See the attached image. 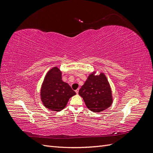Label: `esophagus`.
Instances as JSON below:
<instances>
[{"label": "esophagus", "mask_w": 153, "mask_h": 153, "mask_svg": "<svg viewBox=\"0 0 153 153\" xmlns=\"http://www.w3.org/2000/svg\"><path fill=\"white\" fill-rule=\"evenodd\" d=\"M78 91H79V89H76V90L75 91V92H76V93L77 94H78Z\"/></svg>", "instance_id": "1"}]
</instances>
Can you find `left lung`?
<instances>
[{
  "mask_svg": "<svg viewBox=\"0 0 153 153\" xmlns=\"http://www.w3.org/2000/svg\"><path fill=\"white\" fill-rule=\"evenodd\" d=\"M95 73L89 75L78 94L88 108L92 112L100 113L110 107L113 99L112 90L104 73L95 75Z\"/></svg>",
  "mask_w": 153,
  "mask_h": 153,
  "instance_id": "1",
  "label": "left lung"
}]
</instances>
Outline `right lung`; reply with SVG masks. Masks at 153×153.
<instances>
[{
    "label": "right lung",
    "mask_w": 153,
    "mask_h": 153,
    "mask_svg": "<svg viewBox=\"0 0 153 153\" xmlns=\"http://www.w3.org/2000/svg\"><path fill=\"white\" fill-rule=\"evenodd\" d=\"M41 100L46 108L59 112L66 107L69 98L76 94L71 87L62 80V72L57 67L48 71L41 88Z\"/></svg>",
    "instance_id": "right-lung-1"
}]
</instances>
